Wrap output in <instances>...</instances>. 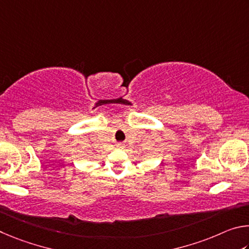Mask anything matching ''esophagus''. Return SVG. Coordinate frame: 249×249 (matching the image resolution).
I'll list each match as a JSON object with an SVG mask.
<instances>
[{
  "label": "esophagus",
  "mask_w": 249,
  "mask_h": 249,
  "mask_svg": "<svg viewBox=\"0 0 249 249\" xmlns=\"http://www.w3.org/2000/svg\"><path fill=\"white\" fill-rule=\"evenodd\" d=\"M118 146H119V147H124V144H122V143H118Z\"/></svg>",
  "instance_id": "1"
}]
</instances>
